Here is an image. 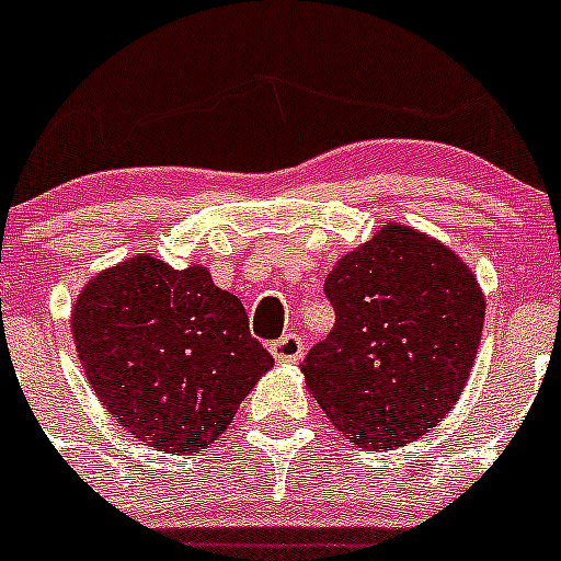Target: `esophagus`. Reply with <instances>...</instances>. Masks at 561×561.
Returning a JSON list of instances; mask_svg holds the SVG:
<instances>
[{
	"mask_svg": "<svg viewBox=\"0 0 561 561\" xmlns=\"http://www.w3.org/2000/svg\"><path fill=\"white\" fill-rule=\"evenodd\" d=\"M271 353H274V358L279 360V364H296L304 355L301 336H298V333H285V336H279L271 344Z\"/></svg>",
	"mask_w": 561,
	"mask_h": 561,
	"instance_id": "34e87169",
	"label": "esophagus"
}]
</instances>
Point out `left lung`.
I'll return each mask as SVG.
<instances>
[{"mask_svg":"<svg viewBox=\"0 0 561 561\" xmlns=\"http://www.w3.org/2000/svg\"><path fill=\"white\" fill-rule=\"evenodd\" d=\"M336 322L304 358L317 404L358 448H399L458 401L483 331L472 271L401 225L344 254L325 279Z\"/></svg>","mask_w":561,"mask_h":561,"instance_id":"obj_1","label":"left lung"}]
</instances>
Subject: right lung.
<instances>
[{"label":"right lung","instance_id":"1","mask_svg":"<svg viewBox=\"0 0 561 561\" xmlns=\"http://www.w3.org/2000/svg\"><path fill=\"white\" fill-rule=\"evenodd\" d=\"M72 336L113 421L171 454L214 443L274 366L233 293L201 265L175 271L149 254L83 287Z\"/></svg>","mask_w":561,"mask_h":561}]
</instances>
